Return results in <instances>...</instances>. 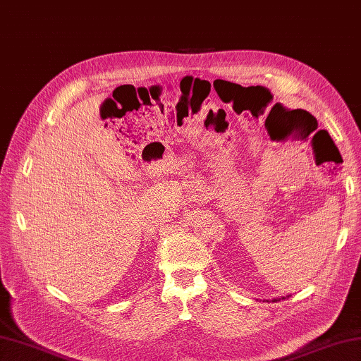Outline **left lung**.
Segmentation results:
<instances>
[{
    "mask_svg": "<svg viewBox=\"0 0 361 361\" xmlns=\"http://www.w3.org/2000/svg\"><path fill=\"white\" fill-rule=\"evenodd\" d=\"M290 295H287V296H282V299H286V298H288ZM273 302H276V301H281V298H274V299H271Z\"/></svg>",
    "mask_w": 361,
    "mask_h": 361,
    "instance_id": "8db88e82",
    "label": "left lung"
}]
</instances>
